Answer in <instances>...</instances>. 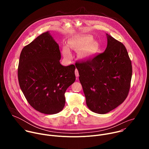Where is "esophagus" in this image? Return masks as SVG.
<instances>
[{
	"label": "esophagus",
	"mask_w": 149,
	"mask_h": 149,
	"mask_svg": "<svg viewBox=\"0 0 149 149\" xmlns=\"http://www.w3.org/2000/svg\"><path fill=\"white\" fill-rule=\"evenodd\" d=\"M75 76L77 77H78L79 76V72H78V71L77 69H75Z\"/></svg>",
	"instance_id": "34e87169"
}]
</instances>
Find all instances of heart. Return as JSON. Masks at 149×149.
<instances>
[{"instance_id":"obj_1","label":"heart","mask_w":149,"mask_h":149,"mask_svg":"<svg viewBox=\"0 0 149 149\" xmlns=\"http://www.w3.org/2000/svg\"><path fill=\"white\" fill-rule=\"evenodd\" d=\"M92 40H93V38L91 37L86 36V37H84L80 39L72 41L71 42L70 46L71 48H72L74 49H81L83 48L86 47L87 46H88L91 42H92ZM97 48H98V44L97 42H93L86 49V51L85 54L87 55L92 54L97 50ZM62 54H63V56H64L66 59H70L72 57L71 50L70 49V47L68 45H65L63 47Z\"/></svg>"}]
</instances>
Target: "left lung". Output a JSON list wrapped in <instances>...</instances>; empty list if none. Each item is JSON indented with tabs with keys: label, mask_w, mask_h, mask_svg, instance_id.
Returning <instances> with one entry per match:
<instances>
[{
	"label": "left lung",
	"mask_w": 149,
	"mask_h": 149,
	"mask_svg": "<svg viewBox=\"0 0 149 149\" xmlns=\"http://www.w3.org/2000/svg\"><path fill=\"white\" fill-rule=\"evenodd\" d=\"M107 36V47L104 52L75 62L88 107L102 114L124 101L132 76V62L125 46L111 36Z\"/></svg>",
	"instance_id": "left-lung-1"
}]
</instances>
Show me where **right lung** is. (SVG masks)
I'll use <instances>...</instances> for the list:
<instances>
[{
    "instance_id": "1",
    "label": "right lung",
    "mask_w": 149,
    "mask_h": 149,
    "mask_svg": "<svg viewBox=\"0 0 149 149\" xmlns=\"http://www.w3.org/2000/svg\"><path fill=\"white\" fill-rule=\"evenodd\" d=\"M59 45L48 32L35 39L21 51L17 69L19 86L36 111L54 114L65 104V93L75 81V67L62 66Z\"/></svg>"
}]
</instances>
